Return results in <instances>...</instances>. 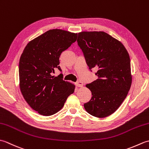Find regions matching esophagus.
<instances>
[{
	"mask_svg": "<svg viewBox=\"0 0 149 149\" xmlns=\"http://www.w3.org/2000/svg\"><path fill=\"white\" fill-rule=\"evenodd\" d=\"M76 86H77V87H83V83H82L81 81H77V83H76Z\"/></svg>",
	"mask_w": 149,
	"mask_h": 149,
	"instance_id": "34e87169",
	"label": "esophagus"
}]
</instances>
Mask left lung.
Returning <instances> with one entry per match:
<instances>
[{"label":"left lung","mask_w":149,"mask_h":149,"mask_svg":"<svg viewBox=\"0 0 149 149\" xmlns=\"http://www.w3.org/2000/svg\"><path fill=\"white\" fill-rule=\"evenodd\" d=\"M77 42L90 70L98 69L97 79L86 85L92 97L84 109L97 118L108 116L121 105L131 86L128 52L120 41L103 31L81 32Z\"/></svg>","instance_id":"1"}]
</instances>
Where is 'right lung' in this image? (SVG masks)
Listing matches in <instances>:
<instances>
[{
	"mask_svg": "<svg viewBox=\"0 0 149 149\" xmlns=\"http://www.w3.org/2000/svg\"><path fill=\"white\" fill-rule=\"evenodd\" d=\"M77 34L51 29L31 40L19 61L20 88L30 107L43 116H50L62 109L75 85L52 75L61 71L59 57L77 40Z\"/></svg>",
	"mask_w": 149,
	"mask_h": 149,
	"instance_id": "obj_1",
	"label": "right lung"
}]
</instances>
